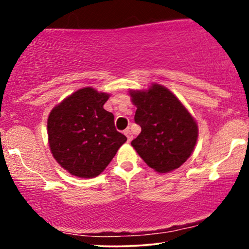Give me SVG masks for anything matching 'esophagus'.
I'll list each match as a JSON object with an SVG mask.
<instances>
[{
  "label": "esophagus",
  "mask_w": 249,
  "mask_h": 249,
  "mask_svg": "<svg viewBox=\"0 0 249 249\" xmlns=\"http://www.w3.org/2000/svg\"><path fill=\"white\" fill-rule=\"evenodd\" d=\"M124 135L127 136L128 142H131V139H132V134H131V131L129 130V129H125V130H124Z\"/></svg>",
  "instance_id": "34e87169"
}]
</instances>
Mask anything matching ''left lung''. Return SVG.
<instances>
[{
  "instance_id": "left-lung-1",
  "label": "left lung",
  "mask_w": 249,
  "mask_h": 249,
  "mask_svg": "<svg viewBox=\"0 0 249 249\" xmlns=\"http://www.w3.org/2000/svg\"><path fill=\"white\" fill-rule=\"evenodd\" d=\"M130 95L137 107L135 122L142 128L131 145L155 171L178 169L193 153L198 136L192 114L161 85H153L146 91L131 90Z\"/></svg>"
}]
</instances>
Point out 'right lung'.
Returning a JSON list of instances; mask_svg holds the SVG:
<instances>
[{
    "label": "right lung",
    "instance_id": "add662e5",
    "mask_svg": "<svg viewBox=\"0 0 249 249\" xmlns=\"http://www.w3.org/2000/svg\"><path fill=\"white\" fill-rule=\"evenodd\" d=\"M107 100V94L86 87L51 111L47 120L51 152L72 176H98L127 141L115 129L114 115L104 110Z\"/></svg>",
    "mask_w": 249,
    "mask_h": 249
}]
</instances>
